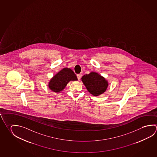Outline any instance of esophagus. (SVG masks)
Returning a JSON list of instances; mask_svg holds the SVG:
<instances>
[{
    "mask_svg": "<svg viewBox=\"0 0 157 157\" xmlns=\"http://www.w3.org/2000/svg\"><path fill=\"white\" fill-rule=\"evenodd\" d=\"M82 74H78V75H77V78H78V79L79 80L80 78H81V77H82Z\"/></svg>",
    "mask_w": 157,
    "mask_h": 157,
    "instance_id": "obj_1",
    "label": "esophagus"
}]
</instances>
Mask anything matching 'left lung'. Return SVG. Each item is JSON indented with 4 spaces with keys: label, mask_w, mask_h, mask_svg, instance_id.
I'll list each match as a JSON object with an SVG mask.
<instances>
[{
    "label": "left lung",
    "mask_w": 157,
    "mask_h": 157,
    "mask_svg": "<svg viewBox=\"0 0 157 157\" xmlns=\"http://www.w3.org/2000/svg\"><path fill=\"white\" fill-rule=\"evenodd\" d=\"M82 81L88 91L94 96L104 93L108 86V82L96 72H91L82 77Z\"/></svg>",
    "instance_id": "obj_1"
}]
</instances>
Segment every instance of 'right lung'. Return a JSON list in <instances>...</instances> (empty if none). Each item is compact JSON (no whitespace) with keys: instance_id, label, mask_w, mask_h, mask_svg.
Listing matches in <instances>:
<instances>
[{"instance_id":"right-lung-1","label":"right lung","mask_w":157,"mask_h":157,"mask_svg":"<svg viewBox=\"0 0 157 157\" xmlns=\"http://www.w3.org/2000/svg\"><path fill=\"white\" fill-rule=\"evenodd\" d=\"M77 77L72 69L64 68L53 77L48 84V87L56 93L63 90L70 81L77 80Z\"/></svg>"}]
</instances>
